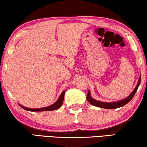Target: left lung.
<instances>
[{
	"mask_svg": "<svg viewBox=\"0 0 147 147\" xmlns=\"http://www.w3.org/2000/svg\"><path fill=\"white\" fill-rule=\"evenodd\" d=\"M140 78H141V75L140 76V78H139V80H138L137 85H136V88H134V90L132 91V93L130 94L127 98H124V99H123V100H120V101L114 102H104L98 101V100H94V98H92L91 97V96H90V92L89 90H88L87 96H86V99H87L88 101L89 102L90 104H91L92 105H93V106H97V107L106 108V109H115V108H120V107H122V106H124V105H126L127 103H128V102H129L130 100H132V98L134 97V94H136V91H137L138 86H140Z\"/></svg>",
	"mask_w": 147,
	"mask_h": 147,
	"instance_id": "left-lung-1",
	"label": "left lung"
}]
</instances>
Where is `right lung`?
I'll return each instance as SVG.
<instances>
[{"instance_id":"1","label":"right lung","mask_w":147,"mask_h":147,"mask_svg":"<svg viewBox=\"0 0 147 147\" xmlns=\"http://www.w3.org/2000/svg\"><path fill=\"white\" fill-rule=\"evenodd\" d=\"M65 91H63L62 92L61 95H60L59 98H58V100L56 101L55 103L53 104H52L51 106H47V107H45V108H26L24 107V106L20 105L22 108L25 109L26 110H28V111H31V112H42V111H51V110H57L58 108H59L61 106H62L63 102V99H64V95H65Z\"/></svg>"}]
</instances>
